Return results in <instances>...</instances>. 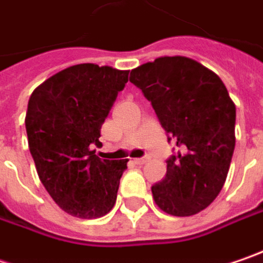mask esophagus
<instances>
[{
	"label": "esophagus",
	"instance_id": "esophagus-1",
	"mask_svg": "<svg viewBox=\"0 0 263 263\" xmlns=\"http://www.w3.org/2000/svg\"><path fill=\"white\" fill-rule=\"evenodd\" d=\"M148 156H144V158H138V159H134V162L137 163V165H144L146 162H148Z\"/></svg>",
	"mask_w": 263,
	"mask_h": 263
}]
</instances>
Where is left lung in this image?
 I'll return each instance as SVG.
<instances>
[{"label": "left lung", "mask_w": 263, "mask_h": 263, "mask_svg": "<svg viewBox=\"0 0 263 263\" xmlns=\"http://www.w3.org/2000/svg\"><path fill=\"white\" fill-rule=\"evenodd\" d=\"M180 148L152 186L159 209L178 217L207 209L224 184L235 148V104L220 77L186 56H162L131 71ZM168 138V141L171 140Z\"/></svg>", "instance_id": "obj_1"}]
</instances>
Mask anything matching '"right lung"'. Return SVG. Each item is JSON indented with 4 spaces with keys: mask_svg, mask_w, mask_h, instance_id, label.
<instances>
[{
    "mask_svg": "<svg viewBox=\"0 0 263 263\" xmlns=\"http://www.w3.org/2000/svg\"><path fill=\"white\" fill-rule=\"evenodd\" d=\"M128 70L79 64L56 72L32 92L25 126L39 177L54 202L74 217L97 219L115 207L128 159L95 155L101 126Z\"/></svg>",
    "mask_w": 263,
    "mask_h": 263,
    "instance_id": "obj_1",
    "label": "right lung"
}]
</instances>
